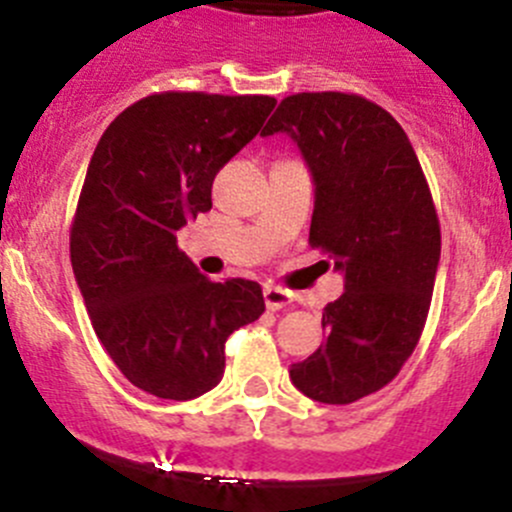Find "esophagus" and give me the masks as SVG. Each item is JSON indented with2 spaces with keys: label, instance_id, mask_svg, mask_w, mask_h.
Masks as SVG:
<instances>
[{
  "label": "esophagus",
  "instance_id": "esophagus-1",
  "mask_svg": "<svg viewBox=\"0 0 512 512\" xmlns=\"http://www.w3.org/2000/svg\"><path fill=\"white\" fill-rule=\"evenodd\" d=\"M262 297H265L267 310H282V307L290 305V295H287L285 290H280V287L267 285L265 290H262Z\"/></svg>",
  "mask_w": 512,
  "mask_h": 512
}]
</instances>
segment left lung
<instances>
[{
  "mask_svg": "<svg viewBox=\"0 0 512 512\" xmlns=\"http://www.w3.org/2000/svg\"><path fill=\"white\" fill-rule=\"evenodd\" d=\"M277 132L300 147L315 182L310 245L345 277L322 312L325 342L290 380L317 403H355L398 375L425 327L440 262L433 195L405 130L370 99L292 94L262 137Z\"/></svg>",
  "mask_w": 512,
  "mask_h": 512,
  "instance_id": "1",
  "label": "left lung"
}]
</instances>
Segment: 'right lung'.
<instances>
[{
    "instance_id": "right-lung-1",
    "label": "right lung",
    "mask_w": 512,
    "mask_h": 512,
    "mask_svg": "<svg viewBox=\"0 0 512 512\" xmlns=\"http://www.w3.org/2000/svg\"><path fill=\"white\" fill-rule=\"evenodd\" d=\"M275 104L265 94H150L97 142L69 257L99 342L145 393L192 400L215 388L227 337L265 312L257 282L207 280L177 230L210 210L215 175Z\"/></svg>"
}]
</instances>
